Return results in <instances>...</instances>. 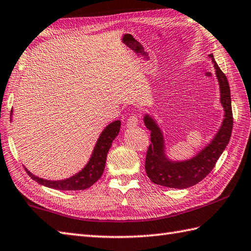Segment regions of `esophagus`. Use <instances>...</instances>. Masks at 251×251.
Returning a JSON list of instances; mask_svg holds the SVG:
<instances>
[{"label": "esophagus", "mask_w": 251, "mask_h": 251, "mask_svg": "<svg viewBox=\"0 0 251 251\" xmlns=\"http://www.w3.org/2000/svg\"><path fill=\"white\" fill-rule=\"evenodd\" d=\"M138 124V117L137 116H130L129 119L126 120V126L127 127H134Z\"/></svg>", "instance_id": "esophagus-1"}]
</instances>
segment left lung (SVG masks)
Segmentation results:
<instances>
[{"instance_id":"1","label":"left lung","mask_w":251,"mask_h":251,"mask_svg":"<svg viewBox=\"0 0 251 251\" xmlns=\"http://www.w3.org/2000/svg\"><path fill=\"white\" fill-rule=\"evenodd\" d=\"M208 57L214 62L216 77L220 88V103L225 110V118L218 132L211 142L198 152L194 157L188 160L174 161L166 154L163 132L151 115L144 116V124L150 131V141L145 169L147 176L157 185L186 189L197 185L207 176L229 144L233 127V115L231 106V92L226 76L214 59L213 53Z\"/></svg>"}]
</instances>
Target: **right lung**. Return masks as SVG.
I'll use <instances>...</instances> for the list:
<instances>
[{
  "label": "right lung",
  "instance_id": "1",
  "mask_svg": "<svg viewBox=\"0 0 251 251\" xmlns=\"http://www.w3.org/2000/svg\"><path fill=\"white\" fill-rule=\"evenodd\" d=\"M12 116L13 110L10 113V119H12ZM120 120H116L105 127L98 138L88 163L85 165V168L81 169V171L76 173L73 176L65 178V179L62 180H48L33 175L25 166V170L33 180H35L40 185L45 187L62 191L85 190V189L91 187L94 182H97L101 178L105 169V163H106L108 150L111 146V143H113L116 136L118 135L120 131Z\"/></svg>",
  "mask_w": 251,
  "mask_h": 251
}]
</instances>
